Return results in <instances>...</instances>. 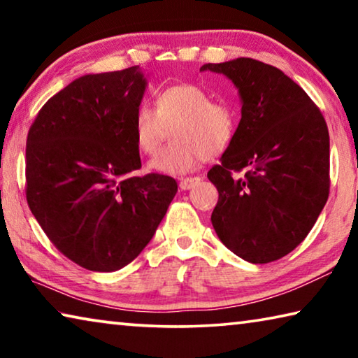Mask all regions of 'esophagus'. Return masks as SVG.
I'll return each instance as SVG.
<instances>
[{
	"label": "esophagus",
	"mask_w": 358,
	"mask_h": 358,
	"mask_svg": "<svg viewBox=\"0 0 358 358\" xmlns=\"http://www.w3.org/2000/svg\"><path fill=\"white\" fill-rule=\"evenodd\" d=\"M199 181H201V178L199 177H187V178H181L180 180V187L183 191H186V189H191V187H194L196 186Z\"/></svg>",
	"instance_id": "1"
}]
</instances>
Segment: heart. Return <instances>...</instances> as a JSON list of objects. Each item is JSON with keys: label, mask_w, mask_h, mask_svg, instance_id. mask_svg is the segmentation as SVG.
I'll return each mask as SVG.
<instances>
[{"label": "heart", "mask_w": 358, "mask_h": 358, "mask_svg": "<svg viewBox=\"0 0 358 358\" xmlns=\"http://www.w3.org/2000/svg\"><path fill=\"white\" fill-rule=\"evenodd\" d=\"M138 150L155 155L173 128L171 145L148 169L166 175L191 172L205 157L226 153L238 131V112L227 101H215L208 90L196 83H175L161 90L156 107L143 101L134 113Z\"/></svg>", "instance_id": "b5f03b06"}]
</instances>
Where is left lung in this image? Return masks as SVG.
Returning a JSON list of instances; mask_svg holds the SVG:
<instances>
[{
  "label": "left lung",
  "instance_id": "obj_1",
  "mask_svg": "<svg viewBox=\"0 0 358 358\" xmlns=\"http://www.w3.org/2000/svg\"><path fill=\"white\" fill-rule=\"evenodd\" d=\"M201 71L227 76L241 98L235 141L208 172L220 192L211 224L238 257L273 262L306 238L329 199L324 115L292 78L257 59L208 63Z\"/></svg>",
  "mask_w": 358,
  "mask_h": 358
}]
</instances>
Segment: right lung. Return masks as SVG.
<instances>
[{
    "label": "right lung",
    "mask_w": 358,
    "mask_h": 358,
    "mask_svg": "<svg viewBox=\"0 0 358 358\" xmlns=\"http://www.w3.org/2000/svg\"><path fill=\"white\" fill-rule=\"evenodd\" d=\"M147 78L138 66L77 78L48 99L27 138V202L57 250L92 271L131 264L178 191L142 167L134 113Z\"/></svg>",
    "instance_id": "1"
}]
</instances>
